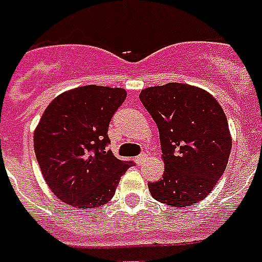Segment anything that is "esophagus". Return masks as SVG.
Here are the masks:
<instances>
[{
  "mask_svg": "<svg viewBox=\"0 0 262 262\" xmlns=\"http://www.w3.org/2000/svg\"><path fill=\"white\" fill-rule=\"evenodd\" d=\"M148 154H146V152H143V154H141V156H138L137 158H135V162H137L138 165H142L144 162V161L147 160Z\"/></svg>",
  "mask_w": 262,
  "mask_h": 262,
  "instance_id": "obj_1",
  "label": "esophagus"
}]
</instances>
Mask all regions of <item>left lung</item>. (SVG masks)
Instances as JSON below:
<instances>
[{"label": "left lung", "mask_w": 262, "mask_h": 262, "mask_svg": "<svg viewBox=\"0 0 262 262\" xmlns=\"http://www.w3.org/2000/svg\"><path fill=\"white\" fill-rule=\"evenodd\" d=\"M142 104L160 131L165 170L148 183L157 202L188 207L206 199L229 162L231 135L221 104L208 92L188 83L146 88Z\"/></svg>", "instance_id": "8db88e82"}]
</instances>
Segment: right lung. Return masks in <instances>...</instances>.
Segmentation results:
<instances>
[{
	"mask_svg": "<svg viewBox=\"0 0 262 262\" xmlns=\"http://www.w3.org/2000/svg\"><path fill=\"white\" fill-rule=\"evenodd\" d=\"M121 88L86 85L52 100L33 134V147L48 188L78 210L101 207L114 198L133 162L111 150L108 125L124 102Z\"/></svg>",
	"mask_w": 262,
	"mask_h": 262,
	"instance_id": "right-lung-1",
	"label": "right lung"
}]
</instances>
